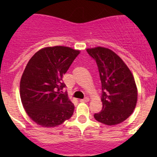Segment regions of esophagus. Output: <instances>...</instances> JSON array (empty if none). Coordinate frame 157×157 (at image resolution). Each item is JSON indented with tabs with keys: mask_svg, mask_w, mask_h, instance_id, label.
Masks as SVG:
<instances>
[{
	"mask_svg": "<svg viewBox=\"0 0 157 157\" xmlns=\"http://www.w3.org/2000/svg\"><path fill=\"white\" fill-rule=\"evenodd\" d=\"M89 101H90V99H89L88 98H84V99L80 100V102H82V103H86V102H88Z\"/></svg>",
	"mask_w": 157,
	"mask_h": 157,
	"instance_id": "obj_1",
	"label": "esophagus"
}]
</instances>
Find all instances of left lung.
Instances as JSON below:
<instances>
[{
	"instance_id": "left-lung-1",
	"label": "left lung",
	"mask_w": 157,
	"mask_h": 157,
	"mask_svg": "<svg viewBox=\"0 0 157 157\" xmlns=\"http://www.w3.org/2000/svg\"><path fill=\"white\" fill-rule=\"evenodd\" d=\"M96 60L101 82L102 110L94 114L97 121L114 126L132 114L138 101V89L133 74L116 52L105 47L87 48Z\"/></svg>"
}]
</instances>
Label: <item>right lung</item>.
<instances>
[{"instance_id":"1","label":"right lung","mask_w":157,"mask_h":157,"mask_svg":"<svg viewBox=\"0 0 157 157\" xmlns=\"http://www.w3.org/2000/svg\"><path fill=\"white\" fill-rule=\"evenodd\" d=\"M80 50L45 47L30 58L22 75L19 94L29 117L43 127H55L69 120L75 106L66 93L63 75Z\"/></svg>"}]
</instances>
